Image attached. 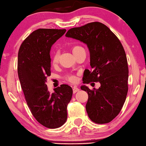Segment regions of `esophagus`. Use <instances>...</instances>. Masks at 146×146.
Here are the masks:
<instances>
[{
	"label": "esophagus",
	"mask_w": 146,
	"mask_h": 146,
	"mask_svg": "<svg viewBox=\"0 0 146 146\" xmlns=\"http://www.w3.org/2000/svg\"><path fill=\"white\" fill-rule=\"evenodd\" d=\"M79 91V88H78L76 86H74V87H73V92H74V93H76V92H77Z\"/></svg>",
	"instance_id": "34e87169"
}]
</instances>
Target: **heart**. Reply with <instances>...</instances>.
<instances>
[{
	"instance_id": "heart-1",
	"label": "heart",
	"mask_w": 146,
	"mask_h": 146,
	"mask_svg": "<svg viewBox=\"0 0 146 146\" xmlns=\"http://www.w3.org/2000/svg\"><path fill=\"white\" fill-rule=\"evenodd\" d=\"M82 50H84V48L81 46H74L72 47V51L73 54L76 55V54L79 52V51H82ZM58 59H59V54L58 53H55V54L52 56V58H51V62H52L53 65H56V64L58 63ZM65 79L67 80L68 81L72 83H75L76 81H77V79H76V76L72 74H67L65 76Z\"/></svg>"
}]
</instances>
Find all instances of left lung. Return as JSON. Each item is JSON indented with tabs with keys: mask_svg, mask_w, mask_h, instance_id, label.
Returning a JSON list of instances; mask_svg holds the SVG:
<instances>
[{
	"mask_svg": "<svg viewBox=\"0 0 146 146\" xmlns=\"http://www.w3.org/2000/svg\"><path fill=\"white\" fill-rule=\"evenodd\" d=\"M65 36L87 44L91 71L86 70L84 84L100 82L98 89L82 86L88 99L86 109L92 122L108 123L121 111L128 91V70L126 54L121 42L106 26L100 22L87 23L69 30Z\"/></svg>",
	"mask_w": 146,
	"mask_h": 146,
	"instance_id": "8db88e82",
	"label": "left lung"
}]
</instances>
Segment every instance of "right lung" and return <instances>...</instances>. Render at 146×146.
Instances as JSON below:
<instances>
[{
	"instance_id": "obj_1",
	"label": "right lung",
	"mask_w": 146,
	"mask_h": 146,
	"mask_svg": "<svg viewBox=\"0 0 146 146\" xmlns=\"http://www.w3.org/2000/svg\"><path fill=\"white\" fill-rule=\"evenodd\" d=\"M65 32V29L36 30L25 39L18 53L17 71L28 106L38 123L51 129L66 122L67 106L73 93L66 84L51 93L45 84L51 75V46Z\"/></svg>"
}]
</instances>
